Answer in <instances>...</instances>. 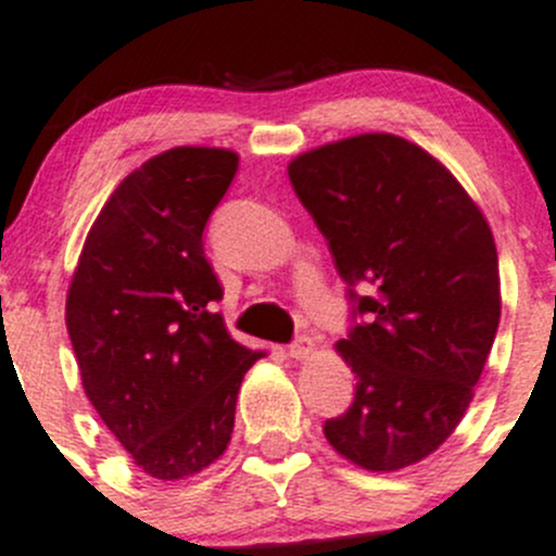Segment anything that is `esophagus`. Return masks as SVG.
<instances>
[{
    "mask_svg": "<svg viewBox=\"0 0 556 556\" xmlns=\"http://www.w3.org/2000/svg\"><path fill=\"white\" fill-rule=\"evenodd\" d=\"M312 353H315V344L309 337H299L293 344H288V355L295 361H306Z\"/></svg>",
    "mask_w": 556,
    "mask_h": 556,
    "instance_id": "34e87169",
    "label": "esophagus"
}]
</instances>
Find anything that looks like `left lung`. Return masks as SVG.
Instances as JSON below:
<instances>
[{"label": "left lung", "instance_id": "left-lung-1", "mask_svg": "<svg viewBox=\"0 0 556 556\" xmlns=\"http://www.w3.org/2000/svg\"><path fill=\"white\" fill-rule=\"evenodd\" d=\"M288 176L364 317L337 342L355 396L326 440L371 472L427 459L465 418L500 326L492 228L440 160L391 132L299 154Z\"/></svg>", "mask_w": 556, "mask_h": 556}]
</instances>
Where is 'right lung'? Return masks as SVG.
<instances>
[{
    "mask_svg": "<svg viewBox=\"0 0 556 556\" xmlns=\"http://www.w3.org/2000/svg\"><path fill=\"white\" fill-rule=\"evenodd\" d=\"M239 170L230 149L176 147L135 168L97 214L67 290L80 382L113 438L157 481L225 454L261 350L236 342L203 228Z\"/></svg>",
    "mask_w": 556,
    "mask_h": 556,
    "instance_id": "add662e5",
    "label": "right lung"
}]
</instances>
